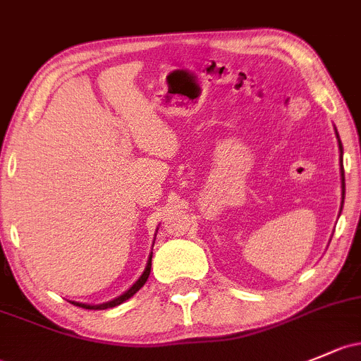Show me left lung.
Listing matches in <instances>:
<instances>
[{
  "instance_id": "left-lung-1",
  "label": "left lung",
  "mask_w": 361,
  "mask_h": 361,
  "mask_svg": "<svg viewBox=\"0 0 361 361\" xmlns=\"http://www.w3.org/2000/svg\"><path fill=\"white\" fill-rule=\"evenodd\" d=\"M336 136H337V143H339V152H341V188H343V202H341V211H343V204H344V193H346V183H344V168H343V143H341L339 133L336 130Z\"/></svg>"
}]
</instances>
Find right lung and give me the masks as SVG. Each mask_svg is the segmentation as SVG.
<instances>
[{
  "instance_id": "add662e5",
  "label": "right lung",
  "mask_w": 361,
  "mask_h": 361,
  "mask_svg": "<svg viewBox=\"0 0 361 361\" xmlns=\"http://www.w3.org/2000/svg\"><path fill=\"white\" fill-rule=\"evenodd\" d=\"M154 240H155V238H154ZM152 247H154V245H152ZM150 268H152V252H150V256H149V261H147L145 270H143L142 275H140V279L136 280V282L133 283V286H131L130 289H128L126 292H123V294H121V295H117V298H114L112 301L102 302V305H88V302H75V301H72V305L79 306V308H86V310H107V308H116V306H119L121 302L128 301V299L133 298V295H135L136 292H138L140 289H142L143 286H145L147 279H149V275H150Z\"/></svg>"
}]
</instances>
